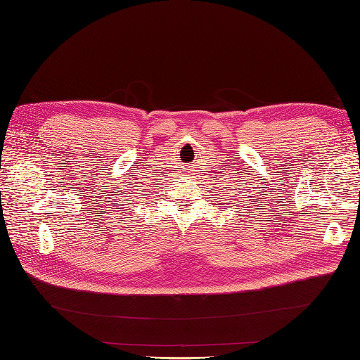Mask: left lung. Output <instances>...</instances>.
Returning a JSON list of instances; mask_svg holds the SVG:
<instances>
[{
	"label": "left lung",
	"mask_w": 360,
	"mask_h": 360,
	"mask_svg": "<svg viewBox=\"0 0 360 360\" xmlns=\"http://www.w3.org/2000/svg\"><path fill=\"white\" fill-rule=\"evenodd\" d=\"M241 202H243V201H241Z\"/></svg>",
	"instance_id": "left-lung-1"
}]
</instances>
